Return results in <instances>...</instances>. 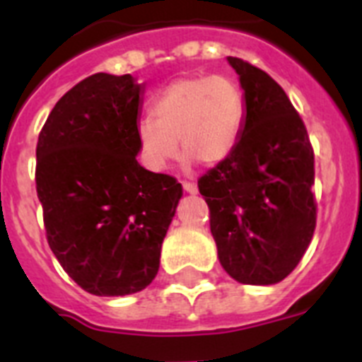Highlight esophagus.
<instances>
[{
	"label": "esophagus",
	"mask_w": 362,
	"mask_h": 362,
	"mask_svg": "<svg viewBox=\"0 0 362 362\" xmlns=\"http://www.w3.org/2000/svg\"><path fill=\"white\" fill-rule=\"evenodd\" d=\"M183 190L187 192V194H197V187L196 183H183Z\"/></svg>",
	"instance_id": "34e87169"
}]
</instances>
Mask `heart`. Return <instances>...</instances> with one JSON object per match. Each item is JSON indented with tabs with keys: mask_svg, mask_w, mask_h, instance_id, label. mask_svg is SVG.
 <instances>
[{
	"mask_svg": "<svg viewBox=\"0 0 362 362\" xmlns=\"http://www.w3.org/2000/svg\"><path fill=\"white\" fill-rule=\"evenodd\" d=\"M150 114L136 127L143 158L152 170H165L179 156L214 166L238 148L245 127V98L225 76H185L159 92Z\"/></svg>",
	"mask_w": 362,
	"mask_h": 362,
	"instance_id": "heart-1",
	"label": "heart"
}]
</instances>
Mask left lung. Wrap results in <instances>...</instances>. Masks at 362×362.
I'll return each mask as SVG.
<instances>
[{"label":"left lung","mask_w":362,"mask_h":362,"mask_svg":"<svg viewBox=\"0 0 362 362\" xmlns=\"http://www.w3.org/2000/svg\"><path fill=\"white\" fill-rule=\"evenodd\" d=\"M226 59L243 88L245 127L232 156L197 185L221 267L238 283L268 286L288 276L312 241L313 150L283 88L257 66Z\"/></svg>","instance_id":"left-lung-1"}]
</instances>
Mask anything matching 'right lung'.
I'll use <instances>...</instances> for the list:
<instances>
[{
    "instance_id": "obj_1",
    "label": "right lung",
    "mask_w": 362,
    "mask_h": 362,
    "mask_svg": "<svg viewBox=\"0 0 362 362\" xmlns=\"http://www.w3.org/2000/svg\"><path fill=\"white\" fill-rule=\"evenodd\" d=\"M145 83L99 72L56 103L37 139L36 188L47 239L88 293L141 292L158 276L161 245L183 188L137 163Z\"/></svg>"
}]
</instances>
